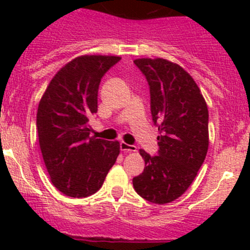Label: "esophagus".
Wrapping results in <instances>:
<instances>
[{
	"label": "esophagus",
	"instance_id": "obj_1",
	"mask_svg": "<svg viewBox=\"0 0 250 250\" xmlns=\"http://www.w3.org/2000/svg\"><path fill=\"white\" fill-rule=\"evenodd\" d=\"M120 147L121 150L125 151V152H135V151H137V146L129 145V144L125 143V141H122V143L120 144Z\"/></svg>",
	"mask_w": 250,
	"mask_h": 250
}]
</instances>
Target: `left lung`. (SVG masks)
Wrapping results in <instances>:
<instances>
[{
  "label": "left lung",
  "instance_id": "8db88e82",
  "mask_svg": "<svg viewBox=\"0 0 250 250\" xmlns=\"http://www.w3.org/2000/svg\"><path fill=\"white\" fill-rule=\"evenodd\" d=\"M150 85L151 115L158 127L157 156L140 150L145 168L133 186L148 202L180 197L195 180L209 145L208 107L193 78L162 58L135 59Z\"/></svg>",
  "mask_w": 250,
  "mask_h": 250
}]
</instances>
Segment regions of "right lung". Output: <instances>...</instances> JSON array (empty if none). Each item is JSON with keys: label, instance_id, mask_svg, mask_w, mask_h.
Wrapping results in <instances>:
<instances>
[{"label": "right lung", "instance_id": "add662e5", "mask_svg": "<svg viewBox=\"0 0 250 250\" xmlns=\"http://www.w3.org/2000/svg\"><path fill=\"white\" fill-rule=\"evenodd\" d=\"M120 60L113 55L75 58L55 74L39 104L42 157L53 185L69 197L97 192L120 155L118 141L89 137L100 81Z\"/></svg>", "mask_w": 250, "mask_h": 250}]
</instances>
